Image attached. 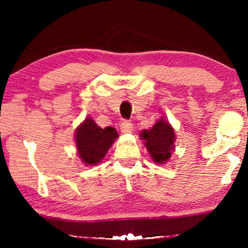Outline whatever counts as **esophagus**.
I'll list each match as a JSON object with an SVG mask.
<instances>
[{
    "label": "esophagus",
    "instance_id": "esophagus-1",
    "mask_svg": "<svg viewBox=\"0 0 248 248\" xmlns=\"http://www.w3.org/2000/svg\"><path fill=\"white\" fill-rule=\"evenodd\" d=\"M120 128H121V132L123 134H128V133H131L132 131H133V126H132V124L127 121L122 122Z\"/></svg>",
    "mask_w": 248,
    "mask_h": 248
}]
</instances>
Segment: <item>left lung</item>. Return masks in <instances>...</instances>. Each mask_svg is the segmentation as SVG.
I'll use <instances>...</instances> for the list:
<instances>
[{"instance_id":"1","label":"left lung","mask_w":248,"mask_h":248,"mask_svg":"<svg viewBox=\"0 0 248 248\" xmlns=\"http://www.w3.org/2000/svg\"><path fill=\"white\" fill-rule=\"evenodd\" d=\"M140 139L144 141L152 161L157 165L167 164L175 151V130L166 117H161L150 130L142 131Z\"/></svg>"}]
</instances>
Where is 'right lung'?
Here are the masks:
<instances>
[{
	"label": "right lung",
	"instance_id": "1",
	"mask_svg": "<svg viewBox=\"0 0 248 248\" xmlns=\"http://www.w3.org/2000/svg\"><path fill=\"white\" fill-rule=\"evenodd\" d=\"M117 138L118 133L114 127L101 128L93 118L86 117L74 133L77 154L86 166H97L106 157Z\"/></svg>",
	"mask_w": 248,
	"mask_h": 248
}]
</instances>
